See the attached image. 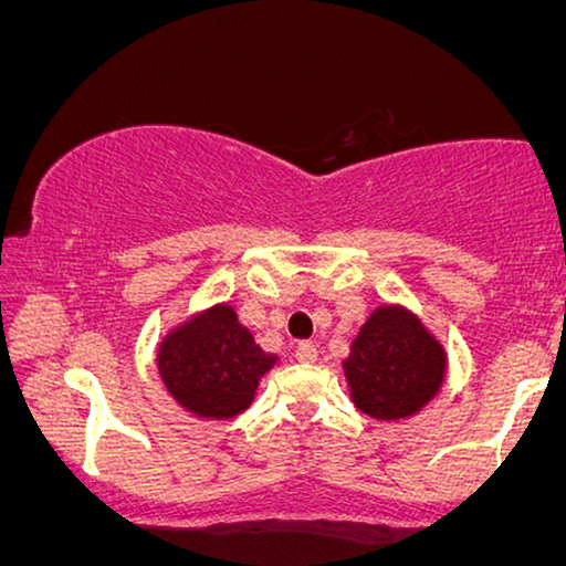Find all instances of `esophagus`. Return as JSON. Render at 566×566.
<instances>
[{
	"mask_svg": "<svg viewBox=\"0 0 566 566\" xmlns=\"http://www.w3.org/2000/svg\"><path fill=\"white\" fill-rule=\"evenodd\" d=\"M296 359L301 365H314L318 359V352L311 342H301L296 347Z\"/></svg>",
	"mask_w": 566,
	"mask_h": 566,
	"instance_id": "1",
	"label": "esophagus"
}]
</instances>
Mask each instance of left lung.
<instances>
[{
  "mask_svg": "<svg viewBox=\"0 0 566 566\" xmlns=\"http://www.w3.org/2000/svg\"><path fill=\"white\" fill-rule=\"evenodd\" d=\"M349 398L375 421H406L439 396L447 349L411 308L382 303L359 326L342 363Z\"/></svg>",
  "mask_w": 566,
  "mask_h": 566,
  "instance_id": "left-lung-1",
  "label": "left lung"
}]
</instances>
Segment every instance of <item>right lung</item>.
Masks as SVG:
<instances>
[{"label": "right lung", "mask_w": 566, "mask_h": 566, "mask_svg": "<svg viewBox=\"0 0 566 566\" xmlns=\"http://www.w3.org/2000/svg\"><path fill=\"white\" fill-rule=\"evenodd\" d=\"M275 363L277 357L265 355L237 322L232 303H214L188 316L155 352L168 396L203 421H227L248 411Z\"/></svg>", "instance_id": "obj_1"}]
</instances>
